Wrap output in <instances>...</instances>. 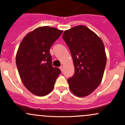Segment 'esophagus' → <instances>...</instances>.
Here are the masks:
<instances>
[{"mask_svg": "<svg viewBox=\"0 0 125 125\" xmlns=\"http://www.w3.org/2000/svg\"><path fill=\"white\" fill-rule=\"evenodd\" d=\"M60 70H61V71L62 72H63V66H61L60 67Z\"/></svg>", "mask_w": 125, "mask_h": 125, "instance_id": "34e87169", "label": "esophagus"}]
</instances>
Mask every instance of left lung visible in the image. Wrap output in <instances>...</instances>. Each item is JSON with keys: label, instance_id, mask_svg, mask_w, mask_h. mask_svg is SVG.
<instances>
[{"label": "left lung", "instance_id": "8db88e82", "mask_svg": "<svg viewBox=\"0 0 125 125\" xmlns=\"http://www.w3.org/2000/svg\"><path fill=\"white\" fill-rule=\"evenodd\" d=\"M63 39L70 50L74 74L68 79L71 91L83 97L91 94L101 83L106 64L102 39L83 25L64 31Z\"/></svg>", "mask_w": 125, "mask_h": 125}]
</instances>
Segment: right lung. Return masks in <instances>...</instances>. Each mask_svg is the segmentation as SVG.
I'll list each match as a JSON object with an SVG mask.
<instances>
[{
  "instance_id": "right-lung-1",
  "label": "right lung",
  "mask_w": 125,
  "mask_h": 125,
  "mask_svg": "<svg viewBox=\"0 0 125 125\" xmlns=\"http://www.w3.org/2000/svg\"><path fill=\"white\" fill-rule=\"evenodd\" d=\"M62 30L41 26L25 36L19 45L16 61L24 86L31 93L44 96L51 93L61 73L53 67L50 49Z\"/></svg>"
}]
</instances>
